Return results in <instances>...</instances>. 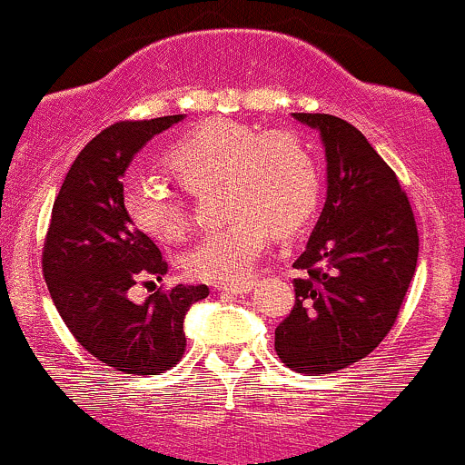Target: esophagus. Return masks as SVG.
I'll use <instances>...</instances> for the list:
<instances>
[{"instance_id":"34e87169","label":"esophagus","mask_w":465,"mask_h":465,"mask_svg":"<svg viewBox=\"0 0 465 465\" xmlns=\"http://www.w3.org/2000/svg\"><path fill=\"white\" fill-rule=\"evenodd\" d=\"M256 286L254 279H242V282H229V283H215V291L223 292H233V295H242V292H250Z\"/></svg>"}]
</instances>
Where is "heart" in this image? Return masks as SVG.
Wrapping results in <instances>:
<instances>
[{
    "instance_id": "1",
    "label": "heart",
    "mask_w": 465,
    "mask_h": 465,
    "mask_svg": "<svg viewBox=\"0 0 465 465\" xmlns=\"http://www.w3.org/2000/svg\"><path fill=\"white\" fill-rule=\"evenodd\" d=\"M165 165L191 191L223 182L227 224L206 233L186 254V270L204 282H238L274 236L295 232L318 204L313 154L288 132L259 134L233 120H206L179 138ZM138 229L163 242L191 229L183 202L154 179L134 183L124 197Z\"/></svg>"
}]
</instances>
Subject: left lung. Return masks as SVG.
<instances>
[{"instance_id": "8db88e82", "label": "left lung", "mask_w": 465, "mask_h": 465, "mask_svg": "<svg viewBox=\"0 0 465 465\" xmlns=\"http://www.w3.org/2000/svg\"><path fill=\"white\" fill-rule=\"evenodd\" d=\"M320 134L327 202L306 250L295 306L274 329V350L291 371L327 375L352 366L395 324L418 263V229L398 177L345 120L292 113Z\"/></svg>"}]
</instances>
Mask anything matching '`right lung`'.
Instances as JSON below:
<instances>
[{
	"label": "right lung",
	"mask_w": 465,
	"mask_h": 465,
	"mask_svg": "<svg viewBox=\"0 0 465 465\" xmlns=\"http://www.w3.org/2000/svg\"><path fill=\"white\" fill-rule=\"evenodd\" d=\"M182 120L118 123L97 134L67 170L45 238V282L63 322L94 359L127 375L170 371L186 350L188 309L209 295L204 283H177L143 304L129 297L138 282H161L168 263L124 209V173L156 134Z\"/></svg>",
	"instance_id": "obj_1"
}]
</instances>
